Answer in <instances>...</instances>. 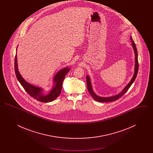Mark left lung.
I'll use <instances>...</instances> for the list:
<instances>
[{
  "instance_id": "obj_1",
  "label": "left lung",
  "mask_w": 153,
  "mask_h": 153,
  "mask_svg": "<svg viewBox=\"0 0 153 153\" xmlns=\"http://www.w3.org/2000/svg\"><path fill=\"white\" fill-rule=\"evenodd\" d=\"M130 39H131V42H132V46L133 47V49L134 50L135 52V72L133 76L132 79H131L130 82L128 84V85L124 88L123 91L122 92H120L119 94H118L116 96H112V97H99L98 96L96 95L95 92L93 91L92 90V88L91 86V82L90 81L89 77L87 76V89L90 94V95H91V96L95 99L96 101H97L99 102H114L115 100H117V99H119V98H120L123 95H124L126 94V92L128 91V89L131 87L132 84L134 82V80H135L137 74H138V71L139 65H138V53H137V47L136 45L134 43L132 37L130 36Z\"/></svg>"
}]
</instances>
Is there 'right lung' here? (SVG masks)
Listing matches in <instances>:
<instances>
[{"label":"right lung","mask_w":153,"mask_h":153,"mask_svg":"<svg viewBox=\"0 0 153 153\" xmlns=\"http://www.w3.org/2000/svg\"><path fill=\"white\" fill-rule=\"evenodd\" d=\"M15 74L17 77V79L19 81L22 87L25 89V90L27 92L28 94H29L31 97L36 99L39 102H51L55 100L59 95H60L61 89L62 87V82L64 79L65 77L66 74L69 72V69L68 68H66L62 70L59 71L56 74L54 78V85L50 91L49 94L48 95L44 96L42 94V89L41 88L36 87L27 82L25 80L22 78L21 75L18 71V64H17V57L16 54L15 57Z\"/></svg>","instance_id":"1"}]
</instances>
